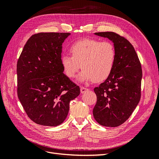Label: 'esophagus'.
<instances>
[{
    "mask_svg": "<svg viewBox=\"0 0 159 159\" xmlns=\"http://www.w3.org/2000/svg\"><path fill=\"white\" fill-rule=\"evenodd\" d=\"M80 91H81V93H84L86 92V91H88V89L86 88H84V87H81Z\"/></svg>",
    "mask_w": 159,
    "mask_h": 159,
    "instance_id": "esophagus-1",
    "label": "esophagus"
}]
</instances>
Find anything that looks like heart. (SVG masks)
<instances>
[{
  "instance_id": "obj_1",
  "label": "heart",
  "mask_w": 159,
  "mask_h": 159,
  "mask_svg": "<svg viewBox=\"0 0 159 159\" xmlns=\"http://www.w3.org/2000/svg\"><path fill=\"white\" fill-rule=\"evenodd\" d=\"M71 56L64 55L61 63L64 73L73 78L78 71L80 82H102L111 74L116 58L113 45L109 42L95 39H83L75 42L70 48Z\"/></svg>"
}]
</instances>
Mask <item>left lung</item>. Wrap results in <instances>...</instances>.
Here are the masks:
<instances>
[{
    "label": "left lung",
    "instance_id": "1",
    "mask_svg": "<svg viewBox=\"0 0 159 159\" xmlns=\"http://www.w3.org/2000/svg\"><path fill=\"white\" fill-rule=\"evenodd\" d=\"M94 34L113 43L116 58L111 74L94 88L97 103L93 117L101 125L117 127L127 121L140 101L141 65L133 46L125 38L113 32Z\"/></svg>",
    "mask_w": 159,
    "mask_h": 159
}]
</instances>
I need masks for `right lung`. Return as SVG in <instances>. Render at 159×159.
<instances>
[{"label":"right lung","mask_w":159,"mask_h":159,"mask_svg":"<svg viewBox=\"0 0 159 159\" xmlns=\"http://www.w3.org/2000/svg\"><path fill=\"white\" fill-rule=\"evenodd\" d=\"M70 33L41 32L26 42L17 62V93L34 123L55 127L64 122L70 101L80 89L65 75L61 63L62 44Z\"/></svg>","instance_id":"obj_1"}]
</instances>
